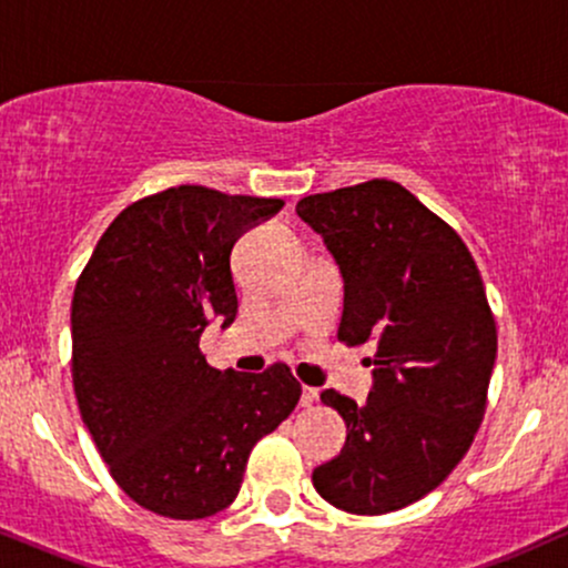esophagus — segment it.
Wrapping results in <instances>:
<instances>
[{"label": "esophagus", "mask_w": 568, "mask_h": 568, "mask_svg": "<svg viewBox=\"0 0 568 568\" xmlns=\"http://www.w3.org/2000/svg\"><path fill=\"white\" fill-rule=\"evenodd\" d=\"M317 397H321V393H317L315 387H304L302 389V406L304 408H312L317 403Z\"/></svg>", "instance_id": "34e87169"}]
</instances>
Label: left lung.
<instances>
[{"mask_svg": "<svg viewBox=\"0 0 568 568\" xmlns=\"http://www.w3.org/2000/svg\"><path fill=\"white\" fill-rule=\"evenodd\" d=\"M296 213L342 272L338 338L376 347L366 403L321 393L347 440L312 484L338 510H400L448 478L484 422L497 361L484 280L459 234L395 181L310 194Z\"/></svg>", "mask_w": 568, "mask_h": 568, "instance_id": "left-lung-1", "label": "left lung"}]
</instances>
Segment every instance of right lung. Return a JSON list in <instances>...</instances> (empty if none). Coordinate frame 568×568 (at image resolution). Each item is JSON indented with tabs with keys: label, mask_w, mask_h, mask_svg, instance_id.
Wrapping results in <instances>:
<instances>
[{
	"label": "right lung",
	"mask_w": 568,
	"mask_h": 568,
	"mask_svg": "<svg viewBox=\"0 0 568 568\" xmlns=\"http://www.w3.org/2000/svg\"><path fill=\"white\" fill-rule=\"evenodd\" d=\"M283 200L173 186L116 216L77 280L71 376L82 422L130 499L197 520L237 497L251 448L296 408L285 363L211 368L200 336L237 315L230 256Z\"/></svg>",
	"instance_id": "obj_1"
}]
</instances>
